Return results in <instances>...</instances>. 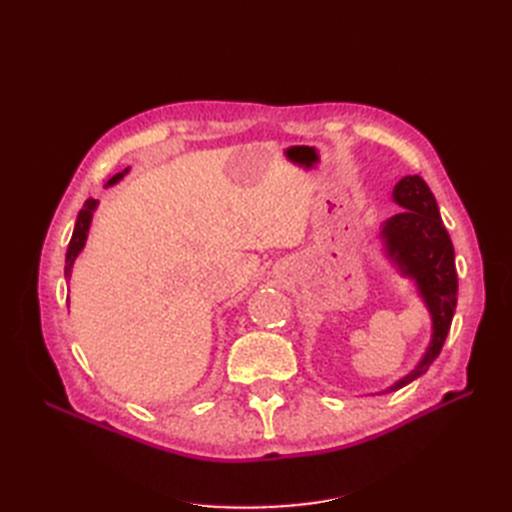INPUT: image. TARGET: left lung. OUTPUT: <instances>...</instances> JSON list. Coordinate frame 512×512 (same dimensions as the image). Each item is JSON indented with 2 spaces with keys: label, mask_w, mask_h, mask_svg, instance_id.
Returning a JSON list of instances; mask_svg holds the SVG:
<instances>
[{
  "label": "left lung",
  "mask_w": 512,
  "mask_h": 512,
  "mask_svg": "<svg viewBox=\"0 0 512 512\" xmlns=\"http://www.w3.org/2000/svg\"><path fill=\"white\" fill-rule=\"evenodd\" d=\"M393 200L399 207H404V211L382 224L380 239L384 241L386 256L395 262L401 273L414 280L418 294L431 314L433 331L421 363L408 376L389 386L386 393L397 391L423 376L429 365L438 359L457 307L453 241L444 228L429 185L418 175L404 177L395 185Z\"/></svg>",
  "instance_id": "1"
}]
</instances>
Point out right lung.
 I'll list each match as a JSON object with an SVG mask.
<instances>
[{
    "label": "right lung",
    "mask_w": 512,
    "mask_h": 512,
    "mask_svg": "<svg viewBox=\"0 0 512 512\" xmlns=\"http://www.w3.org/2000/svg\"><path fill=\"white\" fill-rule=\"evenodd\" d=\"M128 170H130V168L123 170V173H117L113 179H108V183H106V185H113V183H117V181H119L123 175L128 173ZM96 207H98V200H94V198L85 200L83 209L79 211V218H76V224H74V232H72V239H70L68 252H66V269H64V273H66L68 280H70V273H72V265H74L76 256H79V254H81V250H83V247H85V241H87V232H89V224H91V215H94Z\"/></svg>",
    "instance_id": "right-lung-1"
}]
</instances>
